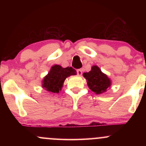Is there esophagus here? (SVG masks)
<instances>
[{"label": "esophagus", "mask_w": 146, "mask_h": 146, "mask_svg": "<svg viewBox=\"0 0 146 146\" xmlns=\"http://www.w3.org/2000/svg\"><path fill=\"white\" fill-rule=\"evenodd\" d=\"M77 73H78V75H82V69L77 70Z\"/></svg>", "instance_id": "1"}]
</instances>
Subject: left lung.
I'll return each mask as SVG.
<instances>
[{
	"instance_id": "left-lung-1",
	"label": "left lung",
	"mask_w": 146,
	"mask_h": 146,
	"mask_svg": "<svg viewBox=\"0 0 146 146\" xmlns=\"http://www.w3.org/2000/svg\"><path fill=\"white\" fill-rule=\"evenodd\" d=\"M88 88L96 94L104 93L111 85V81L106 75L102 72L98 66H93L88 73H84Z\"/></svg>"
}]
</instances>
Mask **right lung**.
Here are the masks:
<instances>
[{
  "label": "right lung",
  "mask_w": 146,
  "mask_h": 146,
  "mask_svg": "<svg viewBox=\"0 0 146 146\" xmlns=\"http://www.w3.org/2000/svg\"><path fill=\"white\" fill-rule=\"evenodd\" d=\"M76 74V71L72 67L63 68L60 65H54L43 79L42 88L51 93H58L62 88L66 78Z\"/></svg>",
  "instance_id": "add662e5"
}]
</instances>
